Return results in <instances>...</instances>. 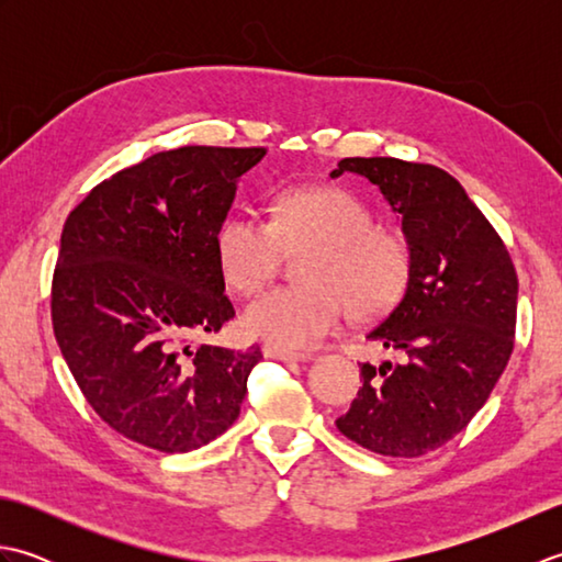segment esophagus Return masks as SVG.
<instances>
[{
	"label": "esophagus",
	"mask_w": 562,
	"mask_h": 562,
	"mask_svg": "<svg viewBox=\"0 0 562 562\" xmlns=\"http://www.w3.org/2000/svg\"><path fill=\"white\" fill-rule=\"evenodd\" d=\"M262 355L270 357V360H280V362H304V360H308V357H312L306 352H294V350L278 348V345H266V348H262Z\"/></svg>",
	"instance_id": "esophagus-1"
}]
</instances>
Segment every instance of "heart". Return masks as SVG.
<instances>
[{"instance_id":"obj_1","label":"heart","mask_w":562,"mask_h":562,"mask_svg":"<svg viewBox=\"0 0 562 562\" xmlns=\"http://www.w3.org/2000/svg\"><path fill=\"white\" fill-rule=\"evenodd\" d=\"M302 248H308L300 260L306 284L258 296L244 312L248 336L302 350L340 326L345 302L352 314L374 318L391 312L408 288V238L381 229L367 202L338 186L284 190L272 220L238 212L214 236L222 278L244 296L274 278L284 250Z\"/></svg>"}]
</instances>
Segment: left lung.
<instances>
[{"instance_id": "left-lung-1", "label": "left lung", "mask_w": 562, "mask_h": 562, "mask_svg": "<svg viewBox=\"0 0 562 562\" xmlns=\"http://www.w3.org/2000/svg\"><path fill=\"white\" fill-rule=\"evenodd\" d=\"M401 214L413 268L401 302L367 333L401 362H364L362 389L336 425L381 457L415 459L457 437L483 408L515 350L517 270L457 178L432 164L352 157Z\"/></svg>"}]
</instances>
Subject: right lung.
<instances>
[{"instance_id": "add662e5", "label": "right lung", "mask_w": 562, "mask_h": 562, "mask_svg": "<svg viewBox=\"0 0 562 562\" xmlns=\"http://www.w3.org/2000/svg\"><path fill=\"white\" fill-rule=\"evenodd\" d=\"M266 147H181L105 178L69 212L50 314L83 398L164 453L229 427L260 348L198 342L234 318L214 236Z\"/></svg>"}]
</instances>
